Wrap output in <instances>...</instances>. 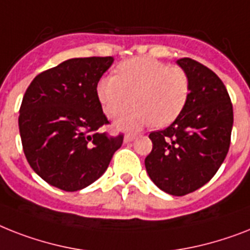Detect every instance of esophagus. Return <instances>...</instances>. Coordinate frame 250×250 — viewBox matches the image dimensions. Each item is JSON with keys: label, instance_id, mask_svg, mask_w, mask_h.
<instances>
[{"label": "esophagus", "instance_id": "obj_1", "mask_svg": "<svg viewBox=\"0 0 250 250\" xmlns=\"http://www.w3.org/2000/svg\"><path fill=\"white\" fill-rule=\"evenodd\" d=\"M136 139L135 135H131V133H127V135L125 136V143H131V141H133V140Z\"/></svg>", "mask_w": 250, "mask_h": 250}]
</instances>
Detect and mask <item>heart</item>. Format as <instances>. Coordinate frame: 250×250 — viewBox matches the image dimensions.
<instances>
[{
    "label": "heart",
    "instance_id": "obj_1",
    "mask_svg": "<svg viewBox=\"0 0 250 250\" xmlns=\"http://www.w3.org/2000/svg\"><path fill=\"white\" fill-rule=\"evenodd\" d=\"M188 93L190 78L185 69L149 58L123 62L117 76L97 83V96L109 118L121 117L132 101L137 105L117 123L128 131L150 123L155 127L171 125L184 110Z\"/></svg>",
    "mask_w": 250,
    "mask_h": 250
}]
</instances>
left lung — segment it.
I'll return each mask as SVG.
<instances>
[{
  "label": "left lung",
  "mask_w": 250,
  "mask_h": 250,
  "mask_svg": "<svg viewBox=\"0 0 250 250\" xmlns=\"http://www.w3.org/2000/svg\"><path fill=\"white\" fill-rule=\"evenodd\" d=\"M177 64L190 78L188 103L171 125L149 135L153 150L145 158V167L160 190L184 196L210 181L224 163L234 111L216 73L190 58Z\"/></svg>",
  "instance_id": "obj_1"
}]
</instances>
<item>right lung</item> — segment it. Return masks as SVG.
<instances>
[{
  "label": "right lung",
  "instance_id": "obj_1",
  "mask_svg": "<svg viewBox=\"0 0 250 250\" xmlns=\"http://www.w3.org/2000/svg\"><path fill=\"white\" fill-rule=\"evenodd\" d=\"M111 56L69 59L30 82L20 105L19 131L28 163L42 180L77 191L106 171L123 144V133L99 129L109 125L97 83Z\"/></svg>",
  "mask_w": 250,
  "mask_h": 250
}]
</instances>
